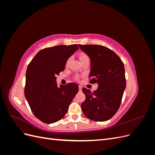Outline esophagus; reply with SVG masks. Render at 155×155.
Wrapping results in <instances>:
<instances>
[{
	"mask_svg": "<svg viewBox=\"0 0 155 155\" xmlns=\"http://www.w3.org/2000/svg\"><path fill=\"white\" fill-rule=\"evenodd\" d=\"M79 91H81V90H82V87L81 86H80V85L79 86Z\"/></svg>",
	"mask_w": 155,
	"mask_h": 155,
	"instance_id": "1",
	"label": "esophagus"
}]
</instances>
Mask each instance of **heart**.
Segmentation results:
<instances>
[{
    "label": "heart",
    "mask_w": 155,
    "mask_h": 155,
    "mask_svg": "<svg viewBox=\"0 0 155 155\" xmlns=\"http://www.w3.org/2000/svg\"><path fill=\"white\" fill-rule=\"evenodd\" d=\"M79 60H80V61L82 63L83 61H87V60H89V58L87 54H86L85 53H80L79 54ZM70 60H71V58H69L67 61V63H66V65L67 66H68V64H69ZM79 76H75V79H79Z\"/></svg>",
    "instance_id": "b5f03b06"
}]
</instances>
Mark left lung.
I'll return each instance as SVG.
<instances>
[{
    "label": "left lung",
    "mask_w": 155,
    "mask_h": 155,
    "mask_svg": "<svg viewBox=\"0 0 155 155\" xmlns=\"http://www.w3.org/2000/svg\"><path fill=\"white\" fill-rule=\"evenodd\" d=\"M91 59L89 79L97 83L96 91L83 87L86 96L81 104L82 111L88 118L96 121L110 119L119 109L126 87L124 64L114 51L96 45H79Z\"/></svg>",
    "instance_id": "8db88e82"
}]
</instances>
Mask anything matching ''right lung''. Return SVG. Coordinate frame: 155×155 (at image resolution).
Returning a JSON list of instances; mask_svg holds the SVG:
<instances>
[{"instance_id": "1", "label": "right lung", "mask_w": 155, "mask_h": 155, "mask_svg": "<svg viewBox=\"0 0 155 155\" xmlns=\"http://www.w3.org/2000/svg\"><path fill=\"white\" fill-rule=\"evenodd\" d=\"M78 48V45L44 48L28 66L25 97L33 114L42 122L52 124L61 120L79 91L75 83L58 87L56 82V76L63 71L67 59Z\"/></svg>"}]
</instances>
